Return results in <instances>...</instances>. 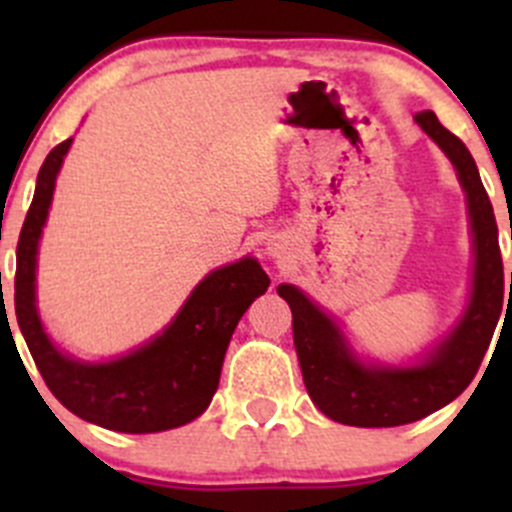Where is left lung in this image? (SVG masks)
Here are the masks:
<instances>
[{
  "mask_svg": "<svg viewBox=\"0 0 512 512\" xmlns=\"http://www.w3.org/2000/svg\"><path fill=\"white\" fill-rule=\"evenodd\" d=\"M421 131L446 153L466 193L473 237V282L456 327L411 364L366 361L354 352L332 314L302 289L280 285L292 309L294 349L314 406L332 421L359 428L404 426L451 404L476 376L503 309V260L493 205L468 148L441 126L433 111L416 113ZM512 285V275H510Z\"/></svg>",
  "mask_w": 512,
  "mask_h": 512,
  "instance_id": "8db88e82",
  "label": "left lung"
}]
</instances>
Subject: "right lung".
I'll return each mask as SVG.
<instances>
[{"mask_svg": "<svg viewBox=\"0 0 512 512\" xmlns=\"http://www.w3.org/2000/svg\"><path fill=\"white\" fill-rule=\"evenodd\" d=\"M74 138L54 148L36 175L32 208L19 232L14 309L51 394L79 418L121 433H156L198 418L213 401L232 332L270 287L255 257L218 267L198 282L168 327L108 361H81L46 334L36 307V255L49 218L56 175Z\"/></svg>", "mask_w": 512, "mask_h": 512, "instance_id": "1", "label": "right lung"}]
</instances>
